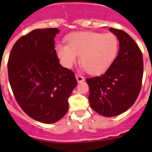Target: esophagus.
<instances>
[{"label":"esophagus","mask_w":152,"mask_h":152,"mask_svg":"<svg viewBox=\"0 0 152 152\" xmlns=\"http://www.w3.org/2000/svg\"><path fill=\"white\" fill-rule=\"evenodd\" d=\"M76 80L78 83H82L84 81V78H83V76H80V75H76Z\"/></svg>","instance_id":"34e87169"}]
</instances>
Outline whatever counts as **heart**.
I'll use <instances>...</instances> for the list:
<instances>
[{
    "mask_svg": "<svg viewBox=\"0 0 152 152\" xmlns=\"http://www.w3.org/2000/svg\"><path fill=\"white\" fill-rule=\"evenodd\" d=\"M67 45L57 44L55 50L65 68L70 69L80 61L87 72L97 75L103 72L114 61L118 50V41L111 33L79 31L66 38Z\"/></svg>",
    "mask_w": 152,
    "mask_h": 152,
    "instance_id": "1",
    "label": "heart"
}]
</instances>
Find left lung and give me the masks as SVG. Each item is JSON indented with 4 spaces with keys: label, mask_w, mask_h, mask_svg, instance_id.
<instances>
[{
    "label": "left lung",
    "mask_w": 152,
    "mask_h": 152,
    "mask_svg": "<svg viewBox=\"0 0 152 152\" xmlns=\"http://www.w3.org/2000/svg\"><path fill=\"white\" fill-rule=\"evenodd\" d=\"M119 42L118 54L106 72L86 80L91 108L104 117H115L134 104L140 91L143 56L135 41L121 30L110 27Z\"/></svg>",
    "instance_id": "8db88e82"
}]
</instances>
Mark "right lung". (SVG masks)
Instances as JSON below:
<instances>
[{"label":"right lung","instance_id":"right-lung-1","mask_svg":"<svg viewBox=\"0 0 152 152\" xmlns=\"http://www.w3.org/2000/svg\"><path fill=\"white\" fill-rule=\"evenodd\" d=\"M57 28L35 29L14 44L8 79L18 104L34 120L52 124L69 110L68 99L77 84L75 74L59 63L54 49Z\"/></svg>","mask_w":152,"mask_h":152}]
</instances>
